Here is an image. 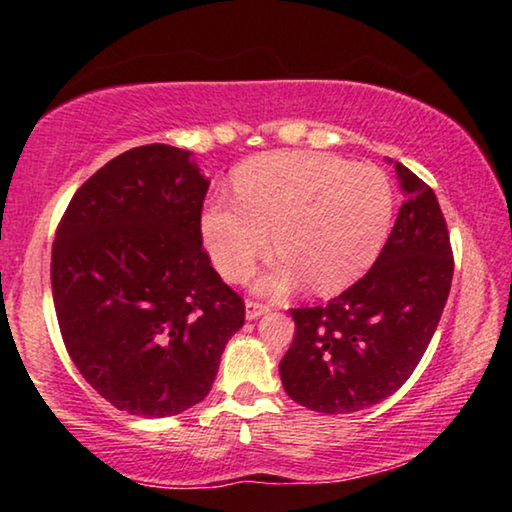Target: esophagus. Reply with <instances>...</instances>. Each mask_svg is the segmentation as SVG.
<instances>
[{
    "instance_id": "obj_1",
    "label": "esophagus",
    "mask_w": 512,
    "mask_h": 512,
    "mask_svg": "<svg viewBox=\"0 0 512 512\" xmlns=\"http://www.w3.org/2000/svg\"><path fill=\"white\" fill-rule=\"evenodd\" d=\"M268 310H270V305L258 303V300H247V319H249V321L263 317V314L268 312Z\"/></svg>"
}]
</instances>
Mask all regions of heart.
<instances>
[{
	"label": "heart",
	"mask_w": 512,
	"mask_h": 512,
	"mask_svg": "<svg viewBox=\"0 0 512 512\" xmlns=\"http://www.w3.org/2000/svg\"><path fill=\"white\" fill-rule=\"evenodd\" d=\"M237 202H209L202 240L216 270L242 282L272 249L282 258L263 277L282 293L305 279L321 293L352 284L387 240L394 193L373 165H347L324 153L277 151L235 174Z\"/></svg>",
	"instance_id": "obj_1"
}]
</instances>
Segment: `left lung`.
Masks as SVG:
<instances>
[{"label": "left lung", "mask_w": 512, "mask_h": 512, "mask_svg": "<svg viewBox=\"0 0 512 512\" xmlns=\"http://www.w3.org/2000/svg\"><path fill=\"white\" fill-rule=\"evenodd\" d=\"M396 174L405 200L373 268L326 305L291 310L296 335L279 375L307 410L356 412L401 389L450 296L454 258L436 193L401 163Z\"/></svg>", "instance_id": "8db88e82"}]
</instances>
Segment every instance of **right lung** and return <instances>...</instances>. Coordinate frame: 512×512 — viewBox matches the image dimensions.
Segmentation results:
<instances>
[{
  "mask_svg": "<svg viewBox=\"0 0 512 512\" xmlns=\"http://www.w3.org/2000/svg\"><path fill=\"white\" fill-rule=\"evenodd\" d=\"M207 188L191 151L137 146L74 193L55 233L62 340L83 380L130 415L200 403L244 324L242 298L202 249Z\"/></svg>",
  "mask_w": 512,
  "mask_h": 512,
  "instance_id": "add662e5",
  "label": "right lung"
}]
</instances>
